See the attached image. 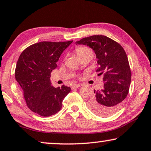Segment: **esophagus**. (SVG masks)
Instances as JSON below:
<instances>
[{
  "mask_svg": "<svg viewBox=\"0 0 151 151\" xmlns=\"http://www.w3.org/2000/svg\"><path fill=\"white\" fill-rule=\"evenodd\" d=\"M81 86H83V84H81V83H76V84L74 85L73 88H80V87H81Z\"/></svg>",
  "mask_w": 151,
  "mask_h": 151,
  "instance_id": "34e87169",
  "label": "esophagus"
}]
</instances>
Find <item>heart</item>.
Instances as JSON below:
<instances>
[{"label":"heart","mask_w":151,"mask_h":151,"mask_svg":"<svg viewBox=\"0 0 151 151\" xmlns=\"http://www.w3.org/2000/svg\"><path fill=\"white\" fill-rule=\"evenodd\" d=\"M76 52L79 58H81L82 57L88 54H92V51L88 48L85 47V46H80L76 48Z\"/></svg>","instance_id":"1"}]
</instances>
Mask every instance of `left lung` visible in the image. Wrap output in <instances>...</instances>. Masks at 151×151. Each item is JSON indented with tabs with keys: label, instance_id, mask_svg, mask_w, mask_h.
Instances as JSON below:
<instances>
[{
	"label": "left lung",
	"instance_id": "obj_1",
	"mask_svg": "<svg viewBox=\"0 0 151 151\" xmlns=\"http://www.w3.org/2000/svg\"><path fill=\"white\" fill-rule=\"evenodd\" d=\"M92 48L96 54L99 75H103V88L94 90L89 107L97 115L109 116L122 106L129 93L131 73L127 54L120 44L105 35H92L75 42Z\"/></svg>",
	"mask_w": 151,
	"mask_h": 151
}]
</instances>
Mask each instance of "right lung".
I'll list each match as a JSON object with an SVG mask.
<instances>
[{
  "mask_svg": "<svg viewBox=\"0 0 151 151\" xmlns=\"http://www.w3.org/2000/svg\"><path fill=\"white\" fill-rule=\"evenodd\" d=\"M73 42H38L19 57L15 77L28 107L40 116L48 117L60 111L63 99L70 92V87L54 88L50 78L61 53Z\"/></svg>",
  "mask_w": 151,
  "mask_h": 151,
  "instance_id": "obj_1",
  "label": "right lung"
}]
</instances>
